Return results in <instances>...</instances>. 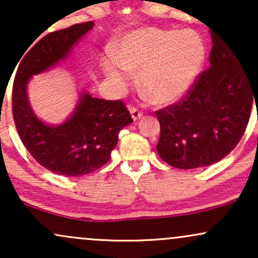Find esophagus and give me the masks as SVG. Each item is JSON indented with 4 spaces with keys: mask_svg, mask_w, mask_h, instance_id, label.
Segmentation results:
<instances>
[{
    "mask_svg": "<svg viewBox=\"0 0 258 258\" xmlns=\"http://www.w3.org/2000/svg\"><path fill=\"white\" fill-rule=\"evenodd\" d=\"M131 116L135 121L141 119V117L143 116V111H141L137 108H131Z\"/></svg>",
    "mask_w": 258,
    "mask_h": 258,
    "instance_id": "34e87169",
    "label": "esophagus"
}]
</instances>
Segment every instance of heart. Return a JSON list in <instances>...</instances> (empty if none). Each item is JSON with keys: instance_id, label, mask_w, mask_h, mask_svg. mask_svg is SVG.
<instances>
[{"instance_id": "obj_1", "label": "heart", "mask_w": 258, "mask_h": 258, "mask_svg": "<svg viewBox=\"0 0 258 258\" xmlns=\"http://www.w3.org/2000/svg\"><path fill=\"white\" fill-rule=\"evenodd\" d=\"M206 57L203 38L190 30L144 28L121 41L119 57L111 55L104 72L115 87L123 91L139 72V85L150 100L167 104L194 84Z\"/></svg>"}]
</instances>
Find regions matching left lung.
<instances>
[{"label":"left lung","mask_w":258,"mask_h":258,"mask_svg":"<svg viewBox=\"0 0 258 258\" xmlns=\"http://www.w3.org/2000/svg\"><path fill=\"white\" fill-rule=\"evenodd\" d=\"M210 68L178 103L156 111L160 158L171 166L189 170L216 164L239 143L258 94V74L212 34Z\"/></svg>","instance_id":"8db88e82"}]
</instances>
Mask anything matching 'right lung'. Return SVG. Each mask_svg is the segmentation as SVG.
<instances>
[{
    "mask_svg": "<svg viewBox=\"0 0 258 258\" xmlns=\"http://www.w3.org/2000/svg\"><path fill=\"white\" fill-rule=\"evenodd\" d=\"M93 25L86 22L46 35L22 55L14 79L12 108L23 144L41 166L63 176H82L106 164L119 132L133 121L121 100L94 98L84 91L73 114L59 125L43 122L32 110L28 98L32 76L64 60Z\"/></svg>",
    "mask_w": 258,
    "mask_h": 258,
    "instance_id": "obj_1",
    "label": "right lung"
}]
</instances>
